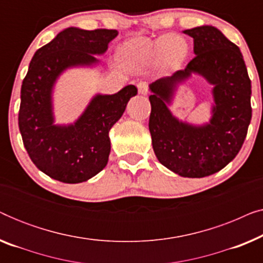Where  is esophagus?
I'll list each match as a JSON object with an SVG mask.
<instances>
[{
    "label": "esophagus",
    "mask_w": 263,
    "mask_h": 263,
    "mask_svg": "<svg viewBox=\"0 0 263 263\" xmlns=\"http://www.w3.org/2000/svg\"><path fill=\"white\" fill-rule=\"evenodd\" d=\"M136 86H138V91L140 95H147L148 93V82L147 81H140Z\"/></svg>",
    "instance_id": "obj_1"
}]
</instances>
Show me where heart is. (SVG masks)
Segmentation results:
<instances>
[{
	"label": "heart",
	"mask_w": 263,
	"mask_h": 263,
	"mask_svg": "<svg viewBox=\"0 0 263 263\" xmlns=\"http://www.w3.org/2000/svg\"><path fill=\"white\" fill-rule=\"evenodd\" d=\"M186 45L182 38L177 35L166 34L148 41L146 38H135L125 43L122 53L130 61H152L159 57L161 62L168 67H177L186 56Z\"/></svg>",
	"instance_id": "heart-1"
}]
</instances>
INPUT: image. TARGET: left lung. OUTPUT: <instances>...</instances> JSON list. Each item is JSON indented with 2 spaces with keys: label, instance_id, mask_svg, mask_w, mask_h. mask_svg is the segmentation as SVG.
I'll list each match as a JSON object with an SVG mask.
<instances>
[{
  "label": "left lung",
  "instance_id": "8db88e82",
  "mask_svg": "<svg viewBox=\"0 0 263 263\" xmlns=\"http://www.w3.org/2000/svg\"><path fill=\"white\" fill-rule=\"evenodd\" d=\"M194 39L195 57L183 70L152 82L149 132L158 160L182 177L201 178L224 168L242 148L251 121V81L238 46L218 28L183 31ZM193 72L215 86L210 124L193 126L168 110L174 88Z\"/></svg>",
  "mask_w": 263,
  "mask_h": 263
}]
</instances>
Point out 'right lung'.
I'll return each instance as SVG.
<instances>
[{"label": "right lung", "instance_id": "1", "mask_svg": "<svg viewBox=\"0 0 263 263\" xmlns=\"http://www.w3.org/2000/svg\"><path fill=\"white\" fill-rule=\"evenodd\" d=\"M118 34L116 30L69 27L35 51L21 85L19 129L31 160L42 172L63 183H81L106 166L109 132L138 88L128 85L115 95H97L73 124H53L51 93L67 68L98 63Z\"/></svg>", "mask_w": 263, "mask_h": 263}]
</instances>
